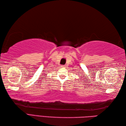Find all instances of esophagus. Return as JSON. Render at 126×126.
Segmentation results:
<instances>
[{"instance_id": "1", "label": "esophagus", "mask_w": 126, "mask_h": 126, "mask_svg": "<svg viewBox=\"0 0 126 126\" xmlns=\"http://www.w3.org/2000/svg\"><path fill=\"white\" fill-rule=\"evenodd\" d=\"M65 66L64 65H63L62 66V67H63V68H64V67H65Z\"/></svg>"}]
</instances>
